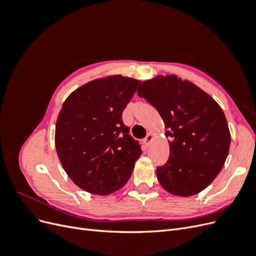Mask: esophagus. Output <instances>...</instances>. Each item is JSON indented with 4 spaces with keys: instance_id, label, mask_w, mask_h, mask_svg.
<instances>
[{
    "instance_id": "1",
    "label": "esophagus",
    "mask_w": 256,
    "mask_h": 256,
    "mask_svg": "<svg viewBox=\"0 0 256 256\" xmlns=\"http://www.w3.org/2000/svg\"><path fill=\"white\" fill-rule=\"evenodd\" d=\"M152 141V134H147V136L144 138L143 143H144L146 146H150V144Z\"/></svg>"
}]
</instances>
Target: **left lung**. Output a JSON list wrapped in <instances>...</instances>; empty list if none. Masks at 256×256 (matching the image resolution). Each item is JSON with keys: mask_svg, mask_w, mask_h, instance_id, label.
<instances>
[{"mask_svg": "<svg viewBox=\"0 0 256 256\" xmlns=\"http://www.w3.org/2000/svg\"><path fill=\"white\" fill-rule=\"evenodd\" d=\"M138 95L156 108L172 138L170 157L156 170L160 184L174 196L198 194L220 173L228 154L230 134L220 106L176 76L142 82Z\"/></svg>", "mask_w": 256, "mask_h": 256, "instance_id": "1", "label": "left lung"}]
</instances>
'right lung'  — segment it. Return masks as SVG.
<instances>
[{
	"label": "right lung",
	"instance_id": "right-lung-1",
	"mask_svg": "<svg viewBox=\"0 0 256 256\" xmlns=\"http://www.w3.org/2000/svg\"><path fill=\"white\" fill-rule=\"evenodd\" d=\"M140 81L112 76L83 85L62 106L56 147L72 180L92 194L120 189L142 150L129 134L122 114Z\"/></svg>",
	"mask_w": 256,
	"mask_h": 256
}]
</instances>
